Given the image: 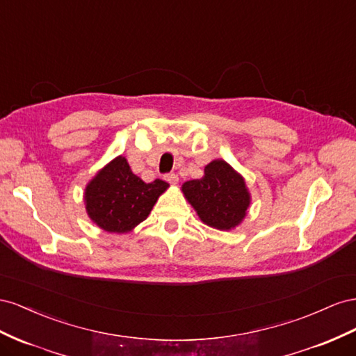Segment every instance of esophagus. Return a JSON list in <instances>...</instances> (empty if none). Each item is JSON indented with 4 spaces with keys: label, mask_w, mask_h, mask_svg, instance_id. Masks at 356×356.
Instances as JSON below:
<instances>
[{
    "label": "esophagus",
    "mask_w": 356,
    "mask_h": 356,
    "mask_svg": "<svg viewBox=\"0 0 356 356\" xmlns=\"http://www.w3.org/2000/svg\"><path fill=\"white\" fill-rule=\"evenodd\" d=\"M165 180L168 181L170 185H177V184H179L177 175H167V176H165Z\"/></svg>",
    "instance_id": "esophagus-1"
}]
</instances>
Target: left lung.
Returning a JSON list of instances; mask_svg holds the SVG:
<instances>
[{
    "label": "left lung",
    "instance_id": "left-lung-1",
    "mask_svg": "<svg viewBox=\"0 0 356 356\" xmlns=\"http://www.w3.org/2000/svg\"><path fill=\"white\" fill-rule=\"evenodd\" d=\"M181 192L201 222L219 231L237 228L250 206L245 177L223 159L209 162L204 176L185 181Z\"/></svg>",
    "mask_w": 356,
    "mask_h": 356
}]
</instances>
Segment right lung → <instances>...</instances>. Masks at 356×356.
I'll use <instances>...</instances> for the list:
<instances>
[{
	"mask_svg": "<svg viewBox=\"0 0 356 356\" xmlns=\"http://www.w3.org/2000/svg\"><path fill=\"white\" fill-rule=\"evenodd\" d=\"M167 189V181L159 179L145 184L131 171L127 158L119 155L88 181L85 209L98 228L127 234L149 216Z\"/></svg>",
	"mask_w": 356,
	"mask_h": 356,
	"instance_id": "obj_1",
	"label": "right lung"
}]
</instances>
